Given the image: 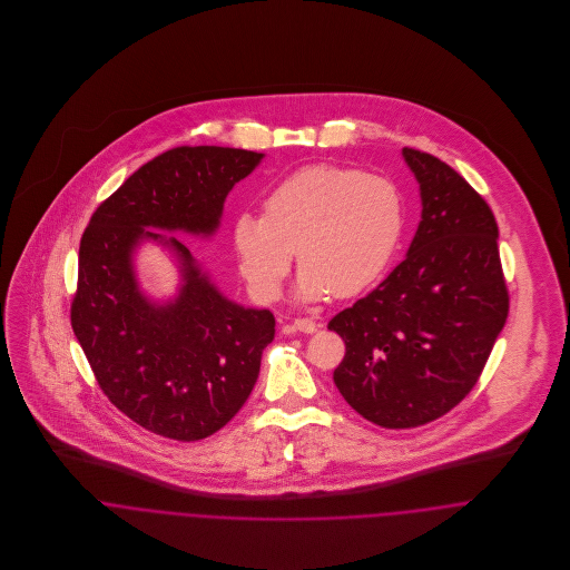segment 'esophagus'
Wrapping results in <instances>:
<instances>
[{
  "label": "esophagus",
  "mask_w": 570,
  "mask_h": 570,
  "mask_svg": "<svg viewBox=\"0 0 570 570\" xmlns=\"http://www.w3.org/2000/svg\"><path fill=\"white\" fill-rule=\"evenodd\" d=\"M292 328H294V331H303V333H316L318 325H316L314 321H309V318H296V321L292 323Z\"/></svg>",
  "instance_id": "esophagus-1"
}]
</instances>
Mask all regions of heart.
Returning <instances> with one entry per match:
<instances>
[{"label": "heart", "mask_w": 570, "mask_h": 570, "mask_svg": "<svg viewBox=\"0 0 570 570\" xmlns=\"http://www.w3.org/2000/svg\"><path fill=\"white\" fill-rule=\"evenodd\" d=\"M404 233V202L382 177L335 164H312L281 179L263 199V217L242 213L233 249L249 292L272 303L292 269L298 303L355 296L393 261Z\"/></svg>", "instance_id": "heart-1"}]
</instances>
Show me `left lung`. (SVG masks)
Wrapping results in <instances>:
<instances>
[{
    "mask_svg": "<svg viewBox=\"0 0 570 570\" xmlns=\"http://www.w3.org/2000/svg\"><path fill=\"white\" fill-rule=\"evenodd\" d=\"M421 222L406 258L328 328L346 353L333 382L364 419L404 430L450 412L474 389L509 296L485 199L430 154L402 151Z\"/></svg>",
    "mask_w": 570,
    "mask_h": 570,
    "instance_id": "1",
    "label": "left lung"
}]
</instances>
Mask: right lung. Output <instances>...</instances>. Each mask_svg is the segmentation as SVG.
<instances>
[{
    "mask_svg": "<svg viewBox=\"0 0 570 570\" xmlns=\"http://www.w3.org/2000/svg\"><path fill=\"white\" fill-rule=\"evenodd\" d=\"M263 158L170 149L125 179L82 233L75 335L109 402L166 439H206L242 410L276 321L224 296L190 249L161 233L213 239L228 193ZM147 243L166 248L178 269L163 297L137 278L135 254Z\"/></svg>",
    "mask_w": 570,
    "mask_h": 570,
    "instance_id": "obj_1",
    "label": "right lung"
}]
</instances>
